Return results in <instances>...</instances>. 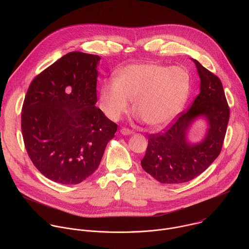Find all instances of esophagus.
Listing matches in <instances>:
<instances>
[{"label":"esophagus","mask_w":249,"mask_h":249,"mask_svg":"<svg viewBox=\"0 0 249 249\" xmlns=\"http://www.w3.org/2000/svg\"><path fill=\"white\" fill-rule=\"evenodd\" d=\"M120 132H121V134H123V135H131V134H133V131L130 130V129H128V128H122V129L120 130Z\"/></svg>","instance_id":"esophagus-1"}]
</instances>
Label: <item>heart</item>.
<instances>
[{
	"label": "heart",
	"instance_id": "obj_1",
	"mask_svg": "<svg viewBox=\"0 0 249 249\" xmlns=\"http://www.w3.org/2000/svg\"><path fill=\"white\" fill-rule=\"evenodd\" d=\"M190 89L187 71L160 64H132L121 69L115 81H106L100 89V108L116 121L134 110L152 127L167 124L183 106Z\"/></svg>",
	"mask_w": 249,
	"mask_h": 249
}]
</instances>
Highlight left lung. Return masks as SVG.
<instances>
[{"instance_id": "1", "label": "left lung", "mask_w": 249, "mask_h": 249, "mask_svg": "<svg viewBox=\"0 0 249 249\" xmlns=\"http://www.w3.org/2000/svg\"><path fill=\"white\" fill-rule=\"evenodd\" d=\"M193 61L201 79L200 93L164 131L148 136L146 155L141 160L145 171L164 184L184 183L205 171L220 155L227 133L230 107L222 82L198 61ZM198 116H205L210 127L203 142L189 145L186 131Z\"/></svg>"}]
</instances>
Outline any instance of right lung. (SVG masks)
I'll use <instances>...</instances> for the list:
<instances>
[{
	"label": "right lung",
	"mask_w": 249,
	"mask_h": 249,
	"mask_svg": "<svg viewBox=\"0 0 249 249\" xmlns=\"http://www.w3.org/2000/svg\"><path fill=\"white\" fill-rule=\"evenodd\" d=\"M100 57L70 52L30 83L21 132L34 166L50 180L78 184L98 167L117 124L95 106Z\"/></svg>",
	"instance_id": "1"
}]
</instances>
